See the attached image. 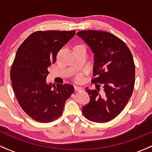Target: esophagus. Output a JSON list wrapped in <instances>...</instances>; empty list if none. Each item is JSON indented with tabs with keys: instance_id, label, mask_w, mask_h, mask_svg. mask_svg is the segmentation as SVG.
<instances>
[{
	"instance_id": "1",
	"label": "esophagus",
	"mask_w": 152,
	"mask_h": 152,
	"mask_svg": "<svg viewBox=\"0 0 152 152\" xmlns=\"http://www.w3.org/2000/svg\"><path fill=\"white\" fill-rule=\"evenodd\" d=\"M74 89L75 91H82L83 90V88L81 86H74Z\"/></svg>"
}]
</instances>
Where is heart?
Wrapping results in <instances>:
<instances>
[{
	"mask_svg": "<svg viewBox=\"0 0 152 152\" xmlns=\"http://www.w3.org/2000/svg\"><path fill=\"white\" fill-rule=\"evenodd\" d=\"M82 79V76H78L77 77V80L78 81H81V80Z\"/></svg>",
	"mask_w": 152,
	"mask_h": 152,
	"instance_id": "obj_1",
	"label": "heart"
}]
</instances>
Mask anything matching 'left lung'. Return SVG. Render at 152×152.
<instances>
[{"instance_id": "1", "label": "left lung", "mask_w": 152, "mask_h": 152, "mask_svg": "<svg viewBox=\"0 0 152 152\" xmlns=\"http://www.w3.org/2000/svg\"><path fill=\"white\" fill-rule=\"evenodd\" d=\"M77 35L94 53L91 81L104 88L102 94L100 90L86 88L90 102L82 108V113L89 121L105 123L116 117L132 96L135 83L133 56L126 43L112 34L88 30Z\"/></svg>"}]
</instances>
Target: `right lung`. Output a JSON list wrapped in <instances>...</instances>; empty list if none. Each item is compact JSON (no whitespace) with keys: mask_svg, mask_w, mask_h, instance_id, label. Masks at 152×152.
<instances>
[{"mask_svg":"<svg viewBox=\"0 0 152 152\" xmlns=\"http://www.w3.org/2000/svg\"><path fill=\"white\" fill-rule=\"evenodd\" d=\"M76 34L75 31H38L17 50L10 69L12 86L19 105L31 118L41 123L53 121L74 92L71 84H47L48 68Z\"/></svg>","mask_w":152,"mask_h":152,"instance_id":"add662e5","label":"right lung"}]
</instances>
